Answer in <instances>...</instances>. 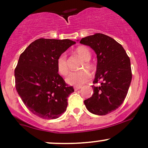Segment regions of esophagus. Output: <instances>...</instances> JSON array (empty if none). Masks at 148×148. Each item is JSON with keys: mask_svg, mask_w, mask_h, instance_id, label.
<instances>
[{"mask_svg": "<svg viewBox=\"0 0 148 148\" xmlns=\"http://www.w3.org/2000/svg\"><path fill=\"white\" fill-rule=\"evenodd\" d=\"M81 86H75V87H74V90H78L81 89Z\"/></svg>", "mask_w": 148, "mask_h": 148, "instance_id": "1", "label": "esophagus"}]
</instances>
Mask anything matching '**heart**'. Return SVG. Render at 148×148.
I'll return each mask as SVG.
<instances>
[{"instance_id": "b5f03b06", "label": "heart", "mask_w": 148, "mask_h": 148, "mask_svg": "<svg viewBox=\"0 0 148 148\" xmlns=\"http://www.w3.org/2000/svg\"><path fill=\"white\" fill-rule=\"evenodd\" d=\"M76 53L84 60L83 63L81 64L80 69L86 68L89 70H92L93 69V65L90 62L91 58V53L89 49L86 47L81 46L78 47L75 51ZM57 69L58 72L62 76L66 75L68 72L69 68L68 64L67 62V56L64 53H62L58 58L57 62ZM90 79V74L88 71L81 70L79 72H70L66 76L65 81L67 84L72 86H80L85 83L88 82Z\"/></svg>"}]
</instances>
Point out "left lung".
<instances>
[{"label": "left lung", "mask_w": 148, "mask_h": 148, "mask_svg": "<svg viewBox=\"0 0 148 148\" xmlns=\"http://www.w3.org/2000/svg\"><path fill=\"white\" fill-rule=\"evenodd\" d=\"M80 43L90 47L97 58L93 95L84 101L86 108L95 115H104L123 103L132 81L130 59L120 44L101 33L84 37Z\"/></svg>", "instance_id": "obj_1"}]
</instances>
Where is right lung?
I'll return each instance as SVG.
<instances>
[{
	"label": "right lung",
	"mask_w": 148,
	"mask_h": 148,
	"mask_svg": "<svg viewBox=\"0 0 148 148\" xmlns=\"http://www.w3.org/2000/svg\"><path fill=\"white\" fill-rule=\"evenodd\" d=\"M76 42L70 40L40 38L20 56L14 70L15 86L25 106L43 119H56L67 106L74 91L58 73L59 56Z\"/></svg>",
	"instance_id": "obj_1"
}]
</instances>
